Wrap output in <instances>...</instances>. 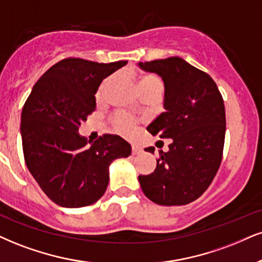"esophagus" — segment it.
Instances as JSON below:
<instances>
[{"instance_id": "esophagus-1", "label": "esophagus", "mask_w": 262, "mask_h": 262, "mask_svg": "<svg viewBox=\"0 0 262 262\" xmlns=\"http://www.w3.org/2000/svg\"><path fill=\"white\" fill-rule=\"evenodd\" d=\"M142 153V148L138 147V146H132V154L134 156H136V154H140Z\"/></svg>"}]
</instances>
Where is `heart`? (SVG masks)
Segmentation results:
<instances>
[{"label": "heart", "instance_id": "obj_1", "mask_svg": "<svg viewBox=\"0 0 262 262\" xmlns=\"http://www.w3.org/2000/svg\"><path fill=\"white\" fill-rule=\"evenodd\" d=\"M105 83H103L101 90L98 91V97L102 95L103 89H104ZM151 86H160L163 87V83H161V80L159 77L156 75H151V74H146V75H142L138 80V87H140V91L141 90L148 89V87ZM115 125L116 128L119 131L122 132V134H130L132 130V126H134V120L131 118H128L127 115L125 114H119L116 115L115 118Z\"/></svg>", "mask_w": 262, "mask_h": 262}]
</instances>
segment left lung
I'll use <instances>...</instances> for the list:
<instances>
[{
  "label": "left lung",
  "instance_id": "left-lung-1",
  "mask_svg": "<svg viewBox=\"0 0 262 262\" xmlns=\"http://www.w3.org/2000/svg\"><path fill=\"white\" fill-rule=\"evenodd\" d=\"M164 81V109L147 130L171 138L157 167L138 176L148 199L159 205H186L208 189L220 167L225 144L224 99L214 80L180 57L138 63ZM154 153V148H146Z\"/></svg>",
  "mask_w": 262,
  "mask_h": 262
}]
</instances>
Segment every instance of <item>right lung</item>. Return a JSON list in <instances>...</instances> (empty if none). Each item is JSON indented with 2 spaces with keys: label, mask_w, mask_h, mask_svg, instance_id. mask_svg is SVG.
<instances>
[{
  "label": "right lung",
  "mask_w": 262,
  "mask_h": 262,
  "mask_svg": "<svg viewBox=\"0 0 262 262\" xmlns=\"http://www.w3.org/2000/svg\"><path fill=\"white\" fill-rule=\"evenodd\" d=\"M126 64L67 58L37 80L23 106L25 164L45 194L63 208L96 203L108 187L113 160L131 154L130 144L118 135H103L90 145L79 134L95 112L101 82Z\"/></svg>",
  "instance_id": "1"
}]
</instances>
